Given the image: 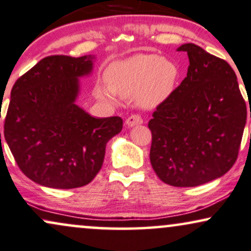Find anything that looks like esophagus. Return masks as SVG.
I'll list each match as a JSON object with an SVG mask.
<instances>
[{
  "label": "esophagus",
  "mask_w": 251,
  "mask_h": 251,
  "mask_svg": "<svg viewBox=\"0 0 251 251\" xmlns=\"http://www.w3.org/2000/svg\"><path fill=\"white\" fill-rule=\"evenodd\" d=\"M143 123V118L139 116V114H132V116H129L127 119H126V125H127L128 127H133V126L140 125V124Z\"/></svg>",
  "instance_id": "obj_1"
}]
</instances>
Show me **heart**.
Instances as JSON below:
<instances>
[{
	"label": "heart",
	"instance_id": "heart-1",
	"mask_svg": "<svg viewBox=\"0 0 251 251\" xmlns=\"http://www.w3.org/2000/svg\"><path fill=\"white\" fill-rule=\"evenodd\" d=\"M177 69L159 55L139 53L118 60L106 71L107 85H98L99 98L114 100L116 95L134 98L143 107H155L173 91Z\"/></svg>",
	"mask_w": 251,
	"mask_h": 251
}]
</instances>
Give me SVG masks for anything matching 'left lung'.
I'll use <instances>...</instances> for the list:
<instances>
[{
	"mask_svg": "<svg viewBox=\"0 0 251 251\" xmlns=\"http://www.w3.org/2000/svg\"><path fill=\"white\" fill-rule=\"evenodd\" d=\"M177 51L188 55L187 77L150 120V160L162 182L196 187L221 177L235 164L247 106L226 60L193 43Z\"/></svg>",
	"mask_w": 251,
	"mask_h": 251,
	"instance_id": "left-lung-1",
	"label": "left lung"
}]
</instances>
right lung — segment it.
<instances>
[{
	"label": "right lung",
	"mask_w": 251,
	"mask_h": 251,
	"mask_svg": "<svg viewBox=\"0 0 251 251\" xmlns=\"http://www.w3.org/2000/svg\"><path fill=\"white\" fill-rule=\"evenodd\" d=\"M95 58L45 57L14 84L4 138L20 170L38 185L71 189L90 183L107 141L122 131L120 117L95 118L76 104L79 78L91 74Z\"/></svg>",
	"instance_id": "right-lung-1"
}]
</instances>
